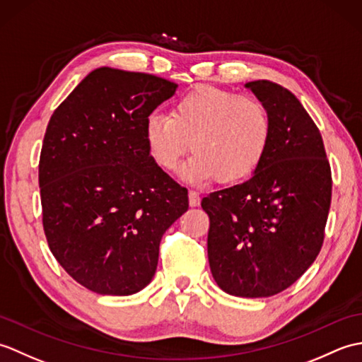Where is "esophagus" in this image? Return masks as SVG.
I'll return each instance as SVG.
<instances>
[{
    "mask_svg": "<svg viewBox=\"0 0 362 362\" xmlns=\"http://www.w3.org/2000/svg\"><path fill=\"white\" fill-rule=\"evenodd\" d=\"M188 199H189V205L191 206H199V204H201V196H199L197 191L191 189L189 193H188Z\"/></svg>",
    "mask_w": 362,
    "mask_h": 362,
    "instance_id": "34e87169",
    "label": "esophagus"
}]
</instances>
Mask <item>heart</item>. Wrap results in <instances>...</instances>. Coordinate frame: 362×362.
<instances>
[{"label":"heart","instance_id":"heart-1","mask_svg":"<svg viewBox=\"0 0 362 362\" xmlns=\"http://www.w3.org/2000/svg\"><path fill=\"white\" fill-rule=\"evenodd\" d=\"M144 135L152 158L166 171L179 166L191 141L194 153L182 168L183 179L236 183L264 158L272 122L258 99L201 86L177 99L171 115L152 113Z\"/></svg>","mask_w":362,"mask_h":362}]
</instances>
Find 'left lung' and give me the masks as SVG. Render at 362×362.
<instances>
[{"label":"left lung","instance_id":"left-lung-1","mask_svg":"<svg viewBox=\"0 0 362 362\" xmlns=\"http://www.w3.org/2000/svg\"><path fill=\"white\" fill-rule=\"evenodd\" d=\"M272 122L264 158L240 185L202 199L209 263L230 296L271 297L305 274L324 243L332 169L322 135L289 90L247 82Z\"/></svg>","mask_w":362,"mask_h":362}]
</instances>
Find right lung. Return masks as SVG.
<instances>
[{
	"instance_id": "add662e5",
	"label": "right lung",
	"mask_w": 362,
	"mask_h": 362,
	"mask_svg": "<svg viewBox=\"0 0 362 362\" xmlns=\"http://www.w3.org/2000/svg\"><path fill=\"white\" fill-rule=\"evenodd\" d=\"M177 83L103 66L54 110L38 185L52 255L82 286L130 296L151 283L161 236L188 210L146 143L149 115Z\"/></svg>"
}]
</instances>
